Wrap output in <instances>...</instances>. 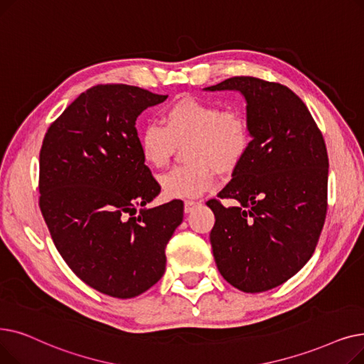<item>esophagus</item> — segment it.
<instances>
[{"mask_svg": "<svg viewBox=\"0 0 364 364\" xmlns=\"http://www.w3.org/2000/svg\"><path fill=\"white\" fill-rule=\"evenodd\" d=\"M200 203L198 201H194V200H185V203H183V210L188 213V212H191L196 205H198Z\"/></svg>", "mask_w": 364, "mask_h": 364, "instance_id": "esophagus-1", "label": "esophagus"}]
</instances>
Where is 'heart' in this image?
<instances>
[{"mask_svg":"<svg viewBox=\"0 0 364 364\" xmlns=\"http://www.w3.org/2000/svg\"><path fill=\"white\" fill-rule=\"evenodd\" d=\"M163 126L149 123L137 134V148L145 166L164 168L183 146L185 164L160 176L168 198H191L215 186L218 170H235L252 146L247 115L237 108L183 96L170 102L161 112Z\"/></svg>","mask_w":364,"mask_h":364,"instance_id":"1","label":"heart"}]
</instances>
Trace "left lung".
Segmentation results:
<instances>
[{"instance_id": "left-lung-1", "label": "left lung", "mask_w": 364, "mask_h": 364, "mask_svg": "<svg viewBox=\"0 0 364 364\" xmlns=\"http://www.w3.org/2000/svg\"><path fill=\"white\" fill-rule=\"evenodd\" d=\"M207 90H238L247 100L249 154L205 204L215 213L210 243L219 272L247 293L274 289L313 256L327 213L328 159L305 103L286 85L232 77ZM220 199H237L225 208Z\"/></svg>"}]
</instances>
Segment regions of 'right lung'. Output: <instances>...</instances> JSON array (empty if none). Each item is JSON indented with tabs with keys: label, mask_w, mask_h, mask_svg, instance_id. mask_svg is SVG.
Here are the masks:
<instances>
[{
	"label": "right lung",
	"mask_w": 364,
	"mask_h": 364,
	"mask_svg": "<svg viewBox=\"0 0 364 364\" xmlns=\"http://www.w3.org/2000/svg\"><path fill=\"white\" fill-rule=\"evenodd\" d=\"M167 99L97 84L50 124L40 151V209L63 261L112 298L146 291L166 271V246L183 203L142 209L161 191L137 148L136 118Z\"/></svg>",
	"instance_id": "obj_1"
}]
</instances>
